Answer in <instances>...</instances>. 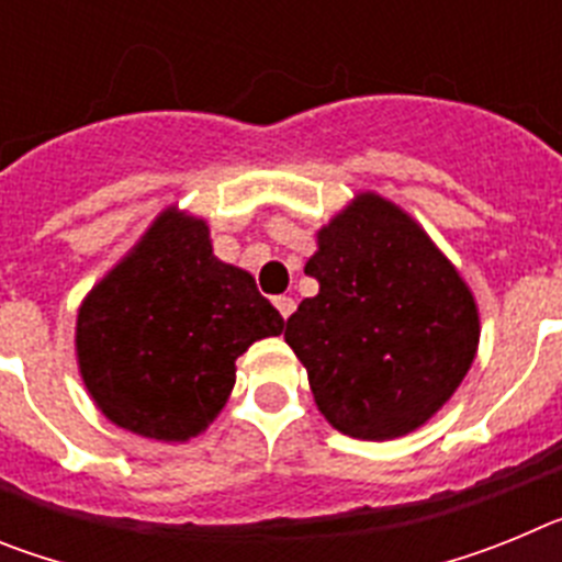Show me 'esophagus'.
<instances>
[{
    "label": "esophagus",
    "instance_id": "34e87169",
    "mask_svg": "<svg viewBox=\"0 0 562 562\" xmlns=\"http://www.w3.org/2000/svg\"><path fill=\"white\" fill-rule=\"evenodd\" d=\"M272 304H276V310L281 312V317H284V321L292 315V312H295V301H292L290 295H278Z\"/></svg>",
    "mask_w": 562,
    "mask_h": 562
}]
</instances>
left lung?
<instances>
[{
	"label": "left lung",
	"instance_id": "8db88e82",
	"mask_svg": "<svg viewBox=\"0 0 562 562\" xmlns=\"http://www.w3.org/2000/svg\"><path fill=\"white\" fill-rule=\"evenodd\" d=\"M306 276L321 284L286 321L317 408L340 434L382 441L425 425L479 349L467 284L408 213L376 193L317 233Z\"/></svg>",
	"mask_w": 562,
	"mask_h": 562
}]
</instances>
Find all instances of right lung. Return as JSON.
<instances>
[{"label": "right lung", "instance_id": "add662e5", "mask_svg": "<svg viewBox=\"0 0 562 562\" xmlns=\"http://www.w3.org/2000/svg\"><path fill=\"white\" fill-rule=\"evenodd\" d=\"M284 317L250 272L213 256L202 220L168 207L78 312V366L103 416L162 441L207 428L236 357Z\"/></svg>", "mask_w": 562, "mask_h": 562}]
</instances>
